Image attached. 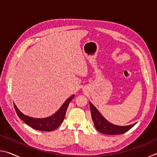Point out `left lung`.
<instances>
[{"instance_id":"obj_1","label":"left lung","mask_w":157,"mask_h":157,"mask_svg":"<svg viewBox=\"0 0 157 157\" xmlns=\"http://www.w3.org/2000/svg\"><path fill=\"white\" fill-rule=\"evenodd\" d=\"M90 108H91V118L94 123V125L98 131L102 134L109 135L122 134L128 131L132 127L135 125V124L129 126H117L108 122L106 119L101 115L98 109L93 105L91 102Z\"/></svg>"}]
</instances>
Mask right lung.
<instances>
[{
    "instance_id": "1",
    "label": "right lung",
    "mask_w": 157,
    "mask_h": 157,
    "mask_svg": "<svg viewBox=\"0 0 157 157\" xmlns=\"http://www.w3.org/2000/svg\"><path fill=\"white\" fill-rule=\"evenodd\" d=\"M75 95H73L67 99V100L63 103L61 108L58 110L54 115L46 118H30L27 116H25L21 111L18 109L17 106L14 104V107L15 109L16 112H17L18 116L22 120L24 123L31 127L32 128L36 130H40V131L44 132H50L55 129H57L62 122L63 121L64 117L67 110L69 103L73 100Z\"/></svg>"
}]
</instances>
